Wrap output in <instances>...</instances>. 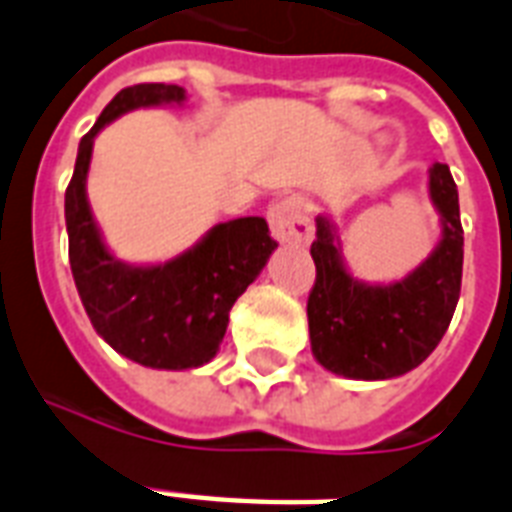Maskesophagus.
Returning <instances> with one entry per match:
<instances>
[{
    "label": "esophagus",
    "mask_w": 512,
    "mask_h": 512,
    "mask_svg": "<svg viewBox=\"0 0 512 512\" xmlns=\"http://www.w3.org/2000/svg\"><path fill=\"white\" fill-rule=\"evenodd\" d=\"M268 223H271L273 239L281 244H311L313 241V225L311 217L305 215L300 201L295 199H279L268 207Z\"/></svg>",
    "instance_id": "34e87169"
}]
</instances>
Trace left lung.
Listing matches in <instances>:
<instances>
[{
	"label": "left lung",
	"mask_w": 512,
	"mask_h": 512,
	"mask_svg": "<svg viewBox=\"0 0 512 512\" xmlns=\"http://www.w3.org/2000/svg\"><path fill=\"white\" fill-rule=\"evenodd\" d=\"M428 193L441 239L404 279L369 284L356 279L342 257L337 225L316 217L311 257L316 284L308 297L311 350L327 372L348 380H390L412 372L436 350L460 300V196L449 167L433 162Z\"/></svg>",
	"instance_id": "left-lung-1"
}]
</instances>
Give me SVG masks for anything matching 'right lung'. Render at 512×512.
I'll list each match as a JSON object with an SVG mask.
<instances>
[{"instance_id": "right-lung-1", "label": "right lung", "mask_w": 512, "mask_h": 512, "mask_svg": "<svg viewBox=\"0 0 512 512\" xmlns=\"http://www.w3.org/2000/svg\"><path fill=\"white\" fill-rule=\"evenodd\" d=\"M177 84H135L116 92L79 143L66 188L68 260L76 292L103 340L140 366L196 369L209 364L228 329V313L279 247L263 217L212 225L167 263H124L106 247L87 199V172L98 132L138 108L183 106Z\"/></svg>"}]
</instances>
